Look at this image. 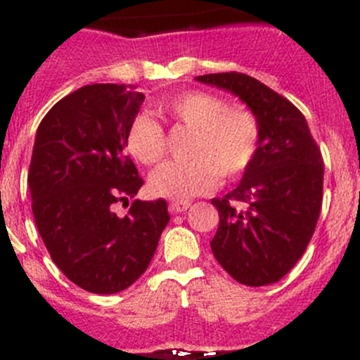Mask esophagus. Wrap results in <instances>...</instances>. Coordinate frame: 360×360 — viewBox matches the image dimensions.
Listing matches in <instances>:
<instances>
[{"label":"esophagus","mask_w":360,"mask_h":360,"mask_svg":"<svg viewBox=\"0 0 360 360\" xmlns=\"http://www.w3.org/2000/svg\"><path fill=\"white\" fill-rule=\"evenodd\" d=\"M191 203L190 202H172L169 205V212L170 214H179V212H184V210L190 209Z\"/></svg>","instance_id":"obj_1"}]
</instances>
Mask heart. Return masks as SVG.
<instances>
[{
  "instance_id": "1",
  "label": "heart",
  "mask_w": 360,
  "mask_h": 360,
  "mask_svg": "<svg viewBox=\"0 0 360 360\" xmlns=\"http://www.w3.org/2000/svg\"><path fill=\"white\" fill-rule=\"evenodd\" d=\"M157 112L193 130L186 151L190 160L167 163L151 176V191L158 197L184 202L205 195L219 177L237 179L256 158L261 127L248 106H228L210 92L184 90L160 101ZM125 146L143 165H158L167 153L165 130L151 116L139 115L127 130Z\"/></svg>"
}]
</instances>
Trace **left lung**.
<instances>
[{
    "mask_svg": "<svg viewBox=\"0 0 360 360\" xmlns=\"http://www.w3.org/2000/svg\"><path fill=\"white\" fill-rule=\"evenodd\" d=\"M230 90L257 116L259 148L231 193L212 198L219 226L210 242L217 263L237 282L270 285L292 270L311 240L322 207L324 160L303 112L244 72L198 76ZM235 201L246 203L244 211Z\"/></svg>",
    "mask_w": 360,
    "mask_h": 360,
    "instance_id": "obj_1",
    "label": "left lung"
}]
</instances>
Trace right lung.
<instances>
[{
  "instance_id": "add662e5",
  "label": "right lung",
  "mask_w": 360,
  "mask_h": 360,
  "mask_svg": "<svg viewBox=\"0 0 360 360\" xmlns=\"http://www.w3.org/2000/svg\"><path fill=\"white\" fill-rule=\"evenodd\" d=\"M143 103L132 86L85 85L53 104L36 132L27 172L36 226L53 263L89 292L132 285L170 219L162 198L134 200L125 217L115 212L144 184L125 155Z\"/></svg>"
}]
</instances>
